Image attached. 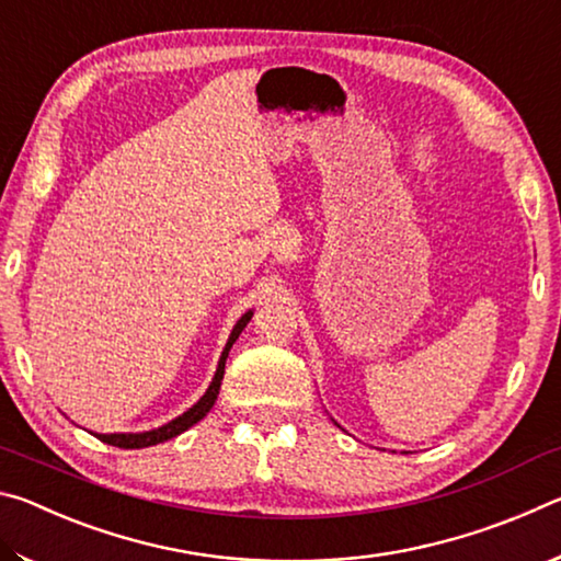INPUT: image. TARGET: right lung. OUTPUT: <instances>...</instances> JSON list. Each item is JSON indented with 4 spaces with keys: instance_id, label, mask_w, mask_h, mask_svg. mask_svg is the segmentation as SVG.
Wrapping results in <instances>:
<instances>
[{
    "instance_id": "right-lung-1",
    "label": "right lung",
    "mask_w": 561,
    "mask_h": 561,
    "mask_svg": "<svg viewBox=\"0 0 561 561\" xmlns=\"http://www.w3.org/2000/svg\"><path fill=\"white\" fill-rule=\"evenodd\" d=\"M252 319V311H247V314H242V319L237 321L230 339H227V344L222 348V356L220 360H217V371H215V378L210 388H207L205 396L197 401L193 408H187V411L183 415H178L175 421H170L165 425H160V428L156 431H146V433H111V435H103V433H93L96 435L99 440L108 443V445H116V448H126V450H133V448H150V445H158V443H165L170 438H175V435L185 433L190 425H195L197 421H203V417L210 413V408L215 405L217 401V393H220V383H222V376H225V360H227V354H230L232 344L237 341V336L242 334V329L250 324Z\"/></svg>"
}]
</instances>
